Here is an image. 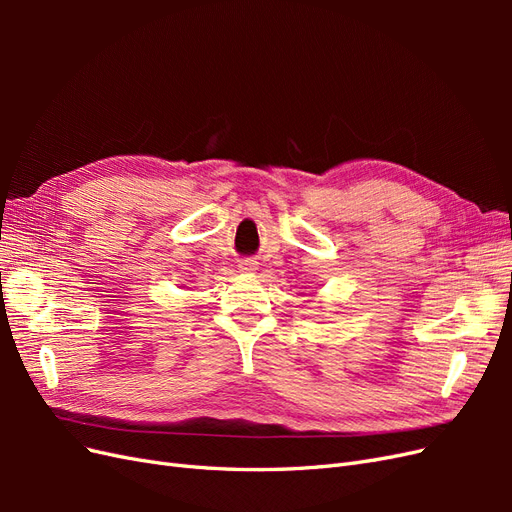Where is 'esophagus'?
<instances>
[{"label":"esophagus","instance_id":"obj_1","mask_svg":"<svg viewBox=\"0 0 512 512\" xmlns=\"http://www.w3.org/2000/svg\"><path fill=\"white\" fill-rule=\"evenodd\" d=\"M239 269H241V271H245V273H252V271H256V269H258V262H256V260H252V258H245V260H241Z\"/></svg>","mask_w":512,"mask_h":512}]
</instances>
